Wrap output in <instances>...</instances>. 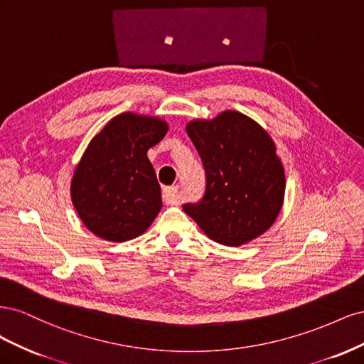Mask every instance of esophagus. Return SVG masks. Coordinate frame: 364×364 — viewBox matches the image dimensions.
Here are the masks:
<instances>
[{
    "instance_id": "34e87169",
    "label": "esophagus",
    "mask_w": 364,
    "mask_h": 364,
    "mask_svg": "<svg viewBox=\"0 0 364 364\" xmlns=\"http://www.w3.org/2000/svg\"><path fill=\"white\" fill-rule=\"evenodd\" d=\"M162 200L167 205H176L179 203V186H165L162 191Z\"/></svg>"
}]
</instances>
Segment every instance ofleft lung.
I'll return each mask as SVG.
<instances>
[{"instance_id":"obj_1","label":"left lung","mask_w":364,"mask_h":364,"mask_svg":"<svg viewBox=\"0 0 364 364\" xmlns=\"http://www.w3.org/2000/svg\"><path fill=\"white\" fill-rule=\"evenodd\" d=\"M205 168V193L183 211L217 243L240 246L273 225L285 178L267 132L249 117L226 111L186 126Z\"/></svg>"}]
</instances>
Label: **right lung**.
<instances>
[{
  "mask_svg": "<svg viewBox=\"0 0 364 364\" xmlns=\"http://www.w3.org/2000/svg\"><path fill=\"white\" fill-rule=\"evenodd\" d=\"M167 129L158 118L121 114L90 142L74 171L71 199L97 237L132 240L161 211V186L147 150Z\"/></svg>",
  "mask_w": 364,
  "mask_h": 364,
  "instance_id": "add662e5",
  "label": "right lung"
}]
</instances>
